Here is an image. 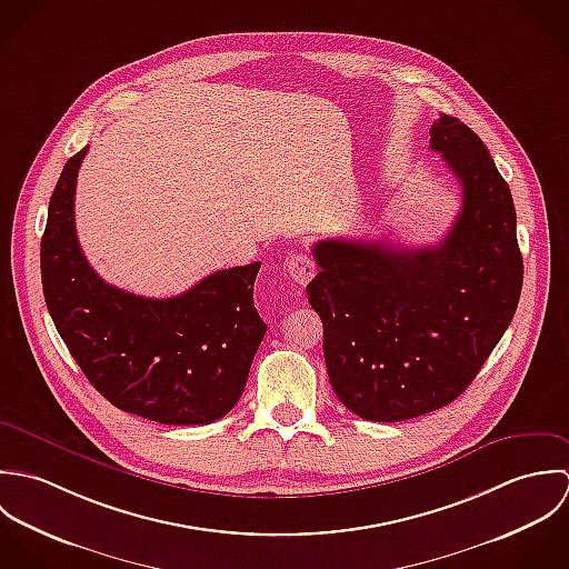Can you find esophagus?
Instances as JSON below:
<instances>
[{
    "label": "esophagus",
    "mask_w": 569,
    "mask_h": 569,
    "mask_svg": "<svg viewBox=\"0 0 569 569\" xmlns=\"http://www.w3.org/2000/svg\"><path fill=\"white\" fill-rule=\"evenodd\" d=\"M283 270L288 272V277L299 283V286H306L312 277H315V261L306 254V252H295L286 259V266Z\"/></svg>",
    "instance_id": "esophagus-1"
}]
</instances>
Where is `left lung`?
<instances>
[{
    "instance_id": "obj_1",
    "label": "left lung",
    "mask_w": 569,
    "mask_h": 569,
    "mask_svg": "<svg viewBox=\"0 0 569 569\" xmlns=\"http://www.w3.org/2000/svg\"><path fill=\"white\" fill-rule=\"evenodd\" d=\"M431 149L461 187V209L436 246L323 239L308 301L323 321L328 376L362 420L402 422L451 405L508 330L523 257L510 189L481 138L440 114Z\"/></svg>"
}]
</instances>
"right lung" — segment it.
I'll return each mask as SVG.
<instances>
[{
	"label": "right lung",
	"mask_w": 569,
	"mask_h": 569,
	"mask_svg": "<svg viewBox=\"0 0 569 569\" xmlns=\"http://www.w3.org/2000/svg\"><path fill=\"white\" fill-rule=\"evenodd\" d=\"M72 156L52 191L41 237L48 312L72 358L120 411L160 425H209L237 405L266 323L252 286L261 261L218 270L171 299L136 297L88 263L74 228Z\"/></svg>",
	"instance_id": "obj_1"
}]
</instances>
